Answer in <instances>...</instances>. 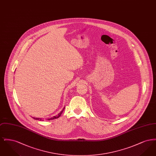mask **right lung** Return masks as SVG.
Here are the masks:
<instances>
[{"instance_id": "right-lung-1", "label": "right lung", "mask_w": 156, "mask_h": 156, "mask_svg": "<svg viewBox=\"0 0 156 156\" xmlns=\"http://www.w3.org/2000/svg\"><path fill=\"white\" fill-rule=\"evenodd\" d=\"M64 109H65V107L64 108H63V109H62V110L61 111L59 112V113L58 114V115H55V116H53L52 118H49V119H47V120H52V119H57V118H58L59 116H61V115L62 114V112L64 111ZM34 118V119H35V120H41L42 119H41V118Z\"/></svg>"}]
</instances>
